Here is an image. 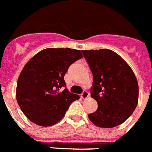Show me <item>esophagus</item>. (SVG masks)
Wrapping results in <instances>:
<instances>
[{"instance_id": "1", "label": "esophagus", "mask_w": 152, "mask_h": 152, "mask_svg": "<svg viewBox=\"0 0 152 152\" xmlns=\"http://www.w3.org/2000/svg\"><path fill=\"white\" fill-rule=\"evenodd\" d=\"M88 96H89L88 92L86 91H83L82 93H81V98H83V99H86V98H88Z\"/></svg>"}]
</instances>
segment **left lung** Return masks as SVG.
I'll return each mask as SVG.
<instances>
[{
  "label": "left lung",
  "instance_id": "left-lung-1",
  "mask_svg": "<svg viewBox=\"0 0 152 152\" xmlns=\"http://www.w3.org/2000/svg\"><path fill=\"white\" fill-rule=\"evenodd\" d=\"M93 75L91 98L98 109L89 114L96 126L110 128L122 124L138 102V84L132 69L117 53L108 49L82 50Z\"/></svg>",
  "mask_w": 152,
  "mask_h": 152
}]
</instances>
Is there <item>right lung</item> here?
Masks as SVG:
<instances>
[{"instance_id": "right-lung-1", "label": "right lung", "mask_w": 152, "mask_h": 152, "mask_svg": "<svg viewBox=\"0 0 152 152\" xmlns=\"http://www.w3.org/2000/svg\"><path fill=\"white\" fill-rule=\"evenodd\" d=\"M81 58L79 50L47 48L28 61L18 77L16 98L30 121L40 126H52L80 98L66 88L64 77L71 64ZM63 86L66 88L62 91Z\"/></svg>"}]
</instances>
